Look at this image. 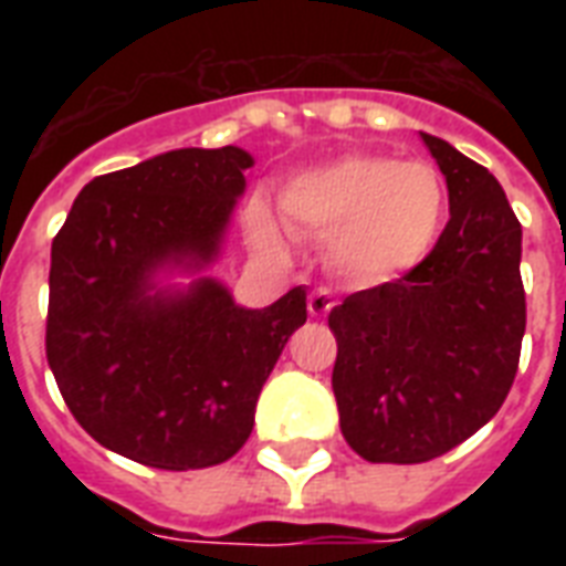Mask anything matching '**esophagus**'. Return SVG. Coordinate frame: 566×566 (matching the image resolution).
Masks as SVG:
<instances>
[{"label":"esophagus","instance_id":"1","mask_svg":"<svg viewBox=\"0 0 566 566\" xmlns=\"http://www.w3.org/2000/svg\"><path fill=\"white\" fill-rule=\"evenodd\" d=\"M332 308H335V296H332V291H326V287H317V291L308 296L311 317H326Z\"/></svg>","mask_w":566,"mask_h":566}]
</instances>
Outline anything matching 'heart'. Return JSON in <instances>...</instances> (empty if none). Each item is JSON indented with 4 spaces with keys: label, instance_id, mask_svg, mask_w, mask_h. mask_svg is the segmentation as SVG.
Here are the masks:
<instances>
[{
    "label": "heart",
    "instance_id": "b5f03b06",
    "mask_svg": "<svg viewBox=\"0 0 566 566\" xmlns=\"http://www.w3.org/2000/svg\"><path fill=\"white\" fill-rule=\"evenodd\" d=\"M291 234L326 240V258L346 282H394L422 264L443 229L447 185L426 161L387 155H344L296 172L279 193ZM252 238L270 255H284L282 231L264 208L249 217Z\"/></svg>",
    "mask_w": 566,
    "mask_h": 566
}]
</instances>
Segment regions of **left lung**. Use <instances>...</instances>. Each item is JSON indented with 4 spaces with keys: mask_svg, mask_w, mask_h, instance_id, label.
Masks as SVG:
<instances>
[{
    "mask_svg": "<svg viewBox=\"0 0 566 566\" xmlns=\"http://www.w3.org/2000/svg\"><path fill=\"white\" fill-rule=\"evenodd\" d=\"M449 190L422 264L328 314L340 431L373 464H422L482 429L517 376L526 332L523 229L482 164L420 132Z\"/></svg>",
    "mask_w": 566,
    "mask_h": 566,
    "instance_id": "8db88e82",
    "label": "left lung"
}]
</instances>
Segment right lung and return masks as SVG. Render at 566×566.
<instances>
[{"mask_svg":"<svg viewBox=\"0 0 566 566\" xmlns=\"http://www.w3.org/2000/svg\"><path fill=\"white\" fill-rule=\"evenodd\" d=\"M252 164L240 146H190L99 176L52 240V376L82 429L137 464L229 461L252 434L287 337L308 317L302 287L243 308L208 275Z\"/></svg>","mask_w":566,"mask_h":566,"instance_id":"obj_1","label":"right lung"}]
</instances>
